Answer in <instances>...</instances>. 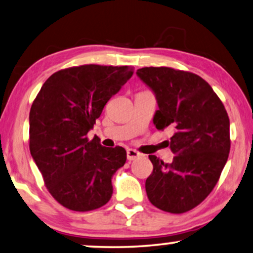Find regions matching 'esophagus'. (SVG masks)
<instances>
[{
    "instance_id": "obj_1",
    "label": "esophagus",
    "mask_w": 253,
    "mask_h": 253,
    "mask_svg": "<svg viewBox=\"0 0 253 253\" xmlns=\"http://www.w3.org/2000/svg\"><path fill=\"white\" fill-rule=\"evenodd\" d=\"M139 157H140V154L137 153L136 150H134V149L127 150V160L128 161H134Z\"/></svg>"
}]
</instances>
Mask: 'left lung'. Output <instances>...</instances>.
Masks as SVG:
<instances>
[{"instance_id":"1","label":"left lung","mask_w":253,"mask_h":253,"mask_svg":"<svg viewBox=\"0 0 253 253\" xmlns=\"http://www.w3.org/2000/svg\"><path fill=\"white\" fill-rule=\"evenodd\" d=\"M136 75L156 97L157 129L171 128L170 164L149 155L153 173L146 180L148 199L164 211H191L216 185L230 151V123L211 86L193 73L144 67Z\"/></svg>"}]
</instances>
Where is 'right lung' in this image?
I'll list each match as a JSON object with an SVG mask.
<instances>
[{"label": "right lung", "instance_id": "right-lung-1", "mask_svg": "<svg viewBox=\"0 0 253 253\" xmlns=\"http://www.w3.org/2000/svg\"><path fill=\"white\" fill-rule=\"evenodd\" d=\"M128 66L85 65L49 76L30 111V151L47 190L63 207L93 211L109 203L123 147L86 137L109 99L132 77Z\"/></svg>", "mask_w": 253, "mask_h": 253}]
</instances>
